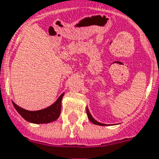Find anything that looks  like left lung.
<instances>
[{"mask_svg": "<svg viewBox=\"0 0 159 159\" xmlns=\"http://www.w3.org/2000/svg\"><path fill=\"white\" fill-rule=\"evenodd\" d=\"M87 115H88L89 120L92 122V123H93V124H95V125H105V124H103V123H100V122H98L96 120H94V119H93V117L92 116L91 114H90V112H89V110L88 108H87Z\"/></svg>", "mask_w": 159, "mask_h": 159, "instance_id": "obj_1", "label": "left lung"}]
</instances>
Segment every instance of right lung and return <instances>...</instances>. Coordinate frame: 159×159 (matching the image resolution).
<instances>
[{"instance_id": "right-lung-1", "label": "right lung", "mask_w": 159, "mask_h": 159, "mask_svg": "<svg viewBox=\"0 0 159 159\" xmlns=\"http://www.w3.org/2000/svg\"><path fill=\"white\" fill-rule=\"evenodd\" d=\"M63 96L64 93H62L52 105L37 111H29L17 106L14 102H12V103L16 110L19 113V115H21V116L25 119L27 121L34 124H44L55 121L59 118L61 109V100Z\"/></svg>"}]
</instances>
